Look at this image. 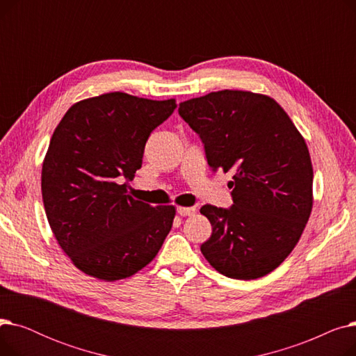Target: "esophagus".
Here are the masks:
<instances>
[{"label": "esophagus", "mask_w": 356, "mask_h": 356, "mask_svg": "<svg viewBox=\"0 0 356 356\" xmlns=\"http://www.w3.org/2000/svg\"><path fill=\"white\" fill-rule=\"evenodd\" d=\"M177 213L180 216H192L196 213V208H193V207L192 208H179Z\"/></svg>", "instance_id": "1"}]
</instances>
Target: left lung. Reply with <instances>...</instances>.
<instances>
[{"mask_svg":"<svg viewBox=\"0 0 356 356\" xmlns=\"http://www.w3.org/2000/svg\"><path fill=\"white\" fill-rule=\"evenodd\" d=\"M179 115L199 134L212 170L234 172L232 207L200 208L212 225L203 257L229 278L267 275L293 251L312 212L305 138L273 98L248 90L184 101Z\"/></svg>","mask_w":356,"mask_h":356,"instance_id":"8db88e82","label":"left lung"}]
</instances>
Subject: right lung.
<instances>
[{"label":"right lung","instance_id":"right-lung-1","mask_svg":"<svg viewBox=\"0 0 356 356\" xmlns=\"http://www.w3.org/2000/svg\"><path fill=\"white\" fill-rule=\"evenodd\" d=\"M176 106L111 92L72 105L56 127L42 168L44 211L60 248L85 274L131 277L170 232L175 207H149L120 183L134 177L149 134Z\"/></svg>","mask_w":356,"mask_h":356}]
</instances>
